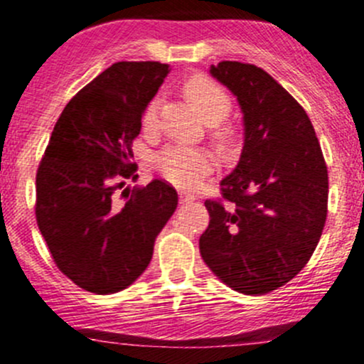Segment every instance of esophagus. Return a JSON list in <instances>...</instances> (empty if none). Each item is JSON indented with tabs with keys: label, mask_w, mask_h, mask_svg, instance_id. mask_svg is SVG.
Listing matches in <instances>:
<instances>
[{
	"label": "esophagus",
	"mask_w": 364,
	"mask_h": 364,
	"mask_svg": "<svg viewBox=\"0 0 364 364\" xmlns=\"http://www.w3.org/2000/svg\"><path fill=\"white\" fill-rule=\"evenodd\" d=\"M179 200H181V203H191V202H195L196 196L190 195V193H185V191H183L181 196H179Z\"/></svg>",
	"instance_id": "obj_1"
}]
</instances>
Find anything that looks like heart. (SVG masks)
<instances>
[{"label":"heart","mask_w":364,"mask_h":364,"mask_svg":"<svg viewBox=\"0 0 364 364\" xmlns=\"http://www.w3.org/2000/svg\"><path fill=\"white\" fill-rule=\"evenodd\" d=\"M186 97L193 104L208 123H217L228 116L231 109V99L219 83L205 77L195 75L185 83ZM159 101L154 99L145 107L141 116L144 128L152 129L157 123ZM157 168L169 179L173 185L179 188H195L212 171L214 159L205 150L186 149V147H168L156 157Z\"/></svg>","instance_id":"obj_1"}]
</instances>
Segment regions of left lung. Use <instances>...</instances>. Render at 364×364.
I'll list each match as a JSON object with an SVG mask.
<instances>
[{"instance_id":"8db88e82","label":"left lung","mask_w":364,"mask_h":364,"mask_svg":"<svg viewBox=\"0 0 364 364\" xmlns=\"http://www.w3.org/2000/svg\"><path fill=\"white\" fill-rule=\"evenodd\" d=\"M210 75L243 112L240 162L205 200L210 223L200 255L225 286L260 296L306 265L327 219L328 174L306 111L277 80L248 63L220 61Z\"/></svg>"}]
</instances>
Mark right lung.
Instances as JSON below:
<instances>
[{"instance_id":"1","label":"right lung","mask_w":364,"mask_h":364,"mask_svg":"<svg viewBox=\"0 0 364 364\" xmlns=\"http://www.w3.org/2000/svg\"><path fill=\"white\" fill-rule=\"evenodd\" d=\"M168 73L157 61L104 70L66 104L37 169L41 235L58 269L89 292L112 294L135 282L178 207L176 190L162 179L116 196L123 179L139 178L132 144Z\"/></svg>"}]
</instances>
